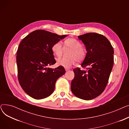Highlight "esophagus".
Returning <instances> with one entry per match:
<instances>
[{
    "label": "esophagus",
    "mask_w": 129,
    "mask_h": 129,
    "mask_svg": "<svg viewBox=\"0 0 129 129\" xmlns=\"http://www.w3.org/2000/svg\"><path fill=\"white\" fill-rule=\"evenodd\" d=\"M65 71H68L69 70V69H66V68H65Z\"/></svg>",
    "instance_id": "obj_1"
}]
</instances>
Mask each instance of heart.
I'll use <instances>...</instances> for the list:
<instances>
[{
	"label": "heart",
	"instance_id": "heart-1",
	"mask_svg": "<svg viewBox=\"0 0 129 129\" xmlns=\"http://www.w3.org/2000/svg\"><path fill=\"white\" fill-rule=\"evenodd\" d=\"M65 48H69L72 50L70 54L71 58H59L57 59V64L58 66H63L66 69H70L71 66L75 65L76 60L78 62H81L84 59L86 53L82 48V45L78 41L75 39L70 38L64 41ZM63 47L60 42L54 44L52 47L53 54L56 56L59 57L62 55Z\"/></svg>",
	"mask_w": 129,
	"mask_h": 129
}]
</instances>
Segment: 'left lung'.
<instances>
[{"label": "left lung", "instance_id": "left-lung-1", "mask_svg": "<svg viewBox=\"0 0 129 129\" xmlns=\"http://www.w3.org/2000/svg\"><path fill=\"white\" fill-rule=\"evenodd\" d=\"M86 47L87 53L82 64L87 71L74 69L75 76L71 90L77 97L89 100L104 91L113 64L114 51L105 36L97 33H88L78 37Z\"/></svg>", "mask_w": 129, "mask_h": 129}]
</instances>
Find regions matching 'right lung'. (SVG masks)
<instances>
[{
	"mask_svg": "<svg viewBox=\"0 0 129 129\" xmlns=\"http://www.w3.org/2000/svg\"><path fill=\"white\" fill-rule=\"evenodd\" d=\"M67 36L38 30L20 42L17 53L18 80L24 92L32 98L41 99L50 96L57 79L65 73L63 66L54 69L46 66L56 63L53 45Z\"/></svg>",
	"mask_w": 129,
	"mask_h": 129,
	"instance_id": "1",
	"label": "right lung"
}]
</instances>
